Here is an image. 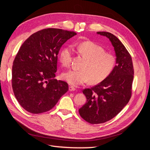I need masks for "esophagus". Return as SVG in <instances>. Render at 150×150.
Masks as SVG:
<instances>
[{"label":"esophagus","instance_id":"1","mask_svg":"<svg viewBox=\"0 0 150 150\" xmlns=\"http://www.w3.org/2000/svg\"><path fill=\"white\" fill-rule=\"evenodd\" d=\"M76 89L73 87V86H69V91H74Z\"/></svg>","mask_w":150,"mask_h":150}]
</instances>
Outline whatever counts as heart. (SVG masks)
<instances>
[{
  "label": "heart",
  "mask_w": 150,
  "mask_h": 150,
  "mask_svg": "<svg viewBox=\"0 0 150 150\" xmlns=\"http://www.w3.org/2000/svg\"><path fill=\"white\" fill-rule=\"evenodd\" d=\"M78 52L86 61L81 70L71 69L64 72L62 78L69 84L77 86L88 83L96 84L107 79L114 70L116 59L113 54L105 52L103 47L93 42L86 41L77 46ZM72 48H63L59 54V61L62 66L70 65Z\"/></svg>",
  "instance_id": "b5f03b06"
}]
</instances>
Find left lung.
Wrapping results in <instances>:
<instances>
[{
    "label": "left lung",
    "instance_id": "1",
    "mask_svg": "<svg viewBox=\"0 0 150 150\" xmlns=\"http://www.w3.org/2000/svg\"><path fill=\"white\" fill-rule=\"evenodd\" d=\"M97 34L110 39L116 54V65L107 79L90 89H84L86 103L79 110L80 116L91 124H100L115 117L129 102L134 77L131 55L115 35Z\"/></svg>",
    "mask_w": 150,
    "mask_h": 150
}]
</instances>
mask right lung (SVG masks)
Returning <instances> with one entry per match:
<instances>
[{
    "instance_id": "right-lung-1",
    "label": "right lung",
    "mask_w": 150,
    "mask_h": 150,
    "mask_svg": "<svg viewBox=\"0 0 150 150\" xmlns=\"http://www.w3.org/2000/svg\"><path fill=\"white\" fill-rule=\"evenodd\" d=\"M77 34L49 28L32 34L13 62L12 86L17 101L33 114L49 111L67 91L65 81L54 79L61 46Z\"/></svg>"
}]
</instances>
